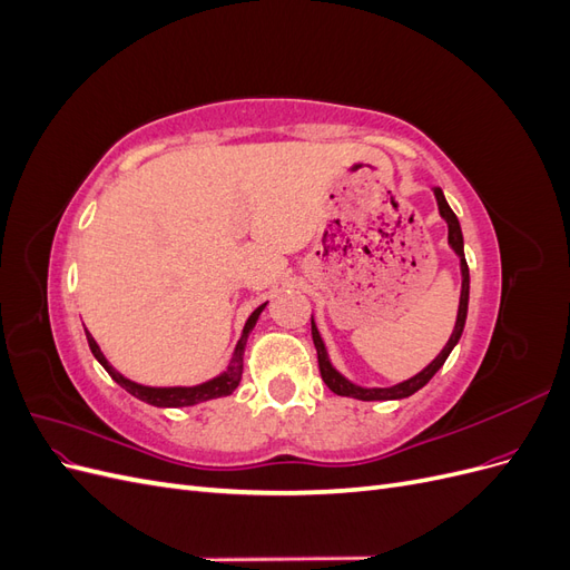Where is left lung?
Wrapping results in <instances>:
<instances>
[{"label": "left lung", "mask_w": 570, "mask_h": 570, "mask_svg": "<svg viewBox=\"0 0 570 570\" xmlns=\"http://www.w3.org/2000/svg\"><path fill=\"white\" fill-rule=\"evenodd\" d=\"M435 199H438V206H440V216L446 220V228H450V245L452 249L459 254L461 258V299H459V316H456V325H454V333L450 337V342L444 344V350L438 354V358L433 361V364H428L419 375L409 377V381L400 383V385H392V387H373V390H366V387H358L354 383H350L347 377H342L331 361H327V354H325V344L318 335V327L314 325V318H312V337H314V344H316V354H318V368H321V377L323 383L331 387L335 394L340 396H354V400H361V402H377V400H404V396H411L413 392H419L430 377H433L442 364L446 361V356L452 354V350L456 347V342L463 333V325H465V314H469V285H471V278H469V264H465V256H463V235H461V226H459V218L456 214L450 209V204H446L442 189L435 187Z\"/></svg>", "instance_id": "obj_1"}]
</instances>
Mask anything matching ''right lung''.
<instances>
[{
	"label": "right lung",
	"mask_w": 570,
	"mask_h": 570,
	"mask_svg": "<svg viewBox=\"0 0 570 570\" xmlns=\"http://www.w3.org/2000/svg\"><path fill=\"white\" fill-rule=\"evenodd\" d=\"M262 304L258 308H254V314L247 318L245 323V331H243V337H239L237 347H235V354L230 358L228 368L223 371L218 377H214V381L209 383H202V385H195V387H147V385H137L132 381H128V377L120 375L109 361L105 358V354H101V350L97 347L95 337L85 331V335H88V344L90 350L95 354V358L99 361L101 366H105V371L114 377V381L128 390L132 396H137V400H142L151 406H193V404H199V402H206V400H216V396H226V394H233L235 387L239 385V381H243V356H245V344H247V337L252 333V327L256 325V318L258 314L264 312Z\"/></svg>",
	"instance_id": "1"
}]
</instances>
